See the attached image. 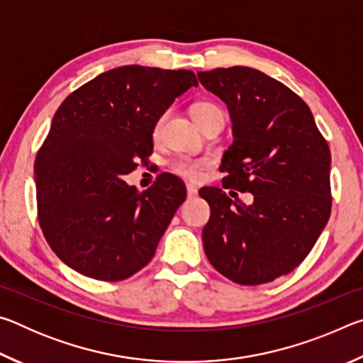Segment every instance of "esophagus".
Segmentation results:
<instances>
[{
    "mask_svg": "<svg viewBox=\"0 0 363 363\" xmlns=\"http://www.w3.org/2000/svg\"><path fill=\"white\" fill-rule=\"evenodd\" d=\"M199 195V190H196L195 186H192V184H187V196L189 199H194V196Z\"/></svg>",
    "mask_w": 363,
    "mask_h": 363,
    "instance_id": "obj_1",
    "label": "esophagus"
}]
</instances>
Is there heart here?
<instances>
[{"label":"heart","instance_id":"1","mask_svg":"<svg viewBox=\"0 0 363 363\" xmlns=\"http://www.w3.org/2000/svg\"><path fill=\"white\" fill-rule=\"evenodd\" d=\"M192 116L199 125H205L208 121H220L224 120V113L219 106L210 101H201L192 106ZM167 113H162L153 125V136L158 138L163 130ZM211 167L210 158H195V157H177L169 163V168L173 173L186 177L189 181H200L203 179L206 169Z\"/></svg>","mask_w":363,"mask_h":363}]
</instances>
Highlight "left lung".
<instances>
[{"instance_id": "1", "label": "left lung", "mask_w": 363, "mask_h": 363, "mask_svg": "<svg viewBox=\"0 0 363 363\" xmlns=\"http://www.w3.org/2000/svg\"><path fill=\"white\" fill-rule=\"evenodd\" d=\"M196 75L230 112L235 139L219 167L223 187L255 199L247 206L223 189L200 190L211 208L206 257L235 284H267L296 269L328 223L330 147L307 104L266 73L229 67Z\"/></svg>"}]
</instances>
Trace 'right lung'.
<instances>
[{
    "mask_svg": "<svg viewBox=\"0 0 363 363\" xmlns=\"http://www.w3.org/2000/svg\"><path fill=\"white\" fill-rule=\"evenodd\" d=\"M190 86H199L190 70L125 65L60 104L36 153L35 186L43 235L67 266L120 281L150 262L186 186L163 173L140 194L121 177L150 157L157 118Z\"/></svg>",
    "mask_w": 363,
    "mask_h": 363,
    "instance_id": "add662e5",
    "label": "right lung"
}]
</instances>
